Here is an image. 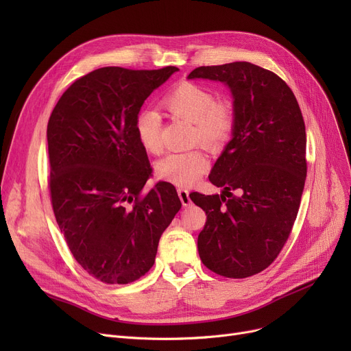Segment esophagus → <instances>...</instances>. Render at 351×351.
Returning <instances> with one entry per match:
<instances>
[{"instance_id": "1", "label": "esophagus", "mask_w": 351, "mask_h": 351, "mask_svg": "<svg viewBox=\"0 0 351 351\" xmlns=\"http://www.w3.org/2000/svg\"><path fill=\"white\" fill-rule=\"evenodd\" d=\"M178 195L180 197V202L183 206H189L191 205V197H189V192L186 189H178Z\"/></svg>"}]
</instances>
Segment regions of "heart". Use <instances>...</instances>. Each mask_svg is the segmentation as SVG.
<instances>
[{
  "label": "heart",
  "mask_w": 351,
  "mask_h": 351,
  "mask_svg": "<svg viewBox=\"0 0 351 351\" xmlns=\"http://www.w3.org/2000/svg\"><path fill=\"white\" fill-rule=\"evenodd\" d=\"M163 106L169 112L193 123L192 143L208 149H219L232 136L234 110L226 101H217L213 90L196 82L182 81L163 97ZM134 129L139 145L146 152L159 154L160 117L151 109L136 114ZM209 168L205 154L199 149L171 154L156 163V176L178 186H191Z\"/></svg>",
  "instance_id": "b5f03b06"
}]
</instances>
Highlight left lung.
<instances>
[{
	"instance_id": "8db88e82",
	"label": "left lung",
	"mask_w": 351,
	"mask_h": 351,
	"mask_svg": "<svg viewBox=\"0 0 351 351\" xmlns=\"http://www.w3.org/2000/svg\"><path fill=\"white\" fill-rule=\"evenodd\" d=\"M188 78L225 82L234 99L233 138L209 175L223 193L189 195L206 213L200 261L223 278H250L279 256L299 212L307 173L302 110L279 75L250 62L199 66Z\"/></svg>"
}]
</instances>
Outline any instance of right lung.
<instances>
[{
	"label": "right lung",
	"mask_w": 351,
	"mask_h": 351,
	"mask_svg": "<svg viewBox=\"0 0 351 351\" xmlns=\"http://www.w3.org/2000/svg\"><path fill=\"white\" fill-rule=\"evenodd\" d=\"M176 66H104L78 78L47 126L55 219L73 259L106 285H128L155 263L159 239L182 204L159 182L145 191L151 163L134 121Z\"/></svg>",
	"instance_id": "obj_1"
}]
</instances>
